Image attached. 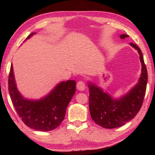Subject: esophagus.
I'll list each match as a JSON object with an SVG mask.
<instances>
[{
	"label": "esophagus",
	"instance_id": "1",
	"mask_svg": "<svg viewBox=\"0 0 155 155\" xmlns=\"http://www.w3.org/2000/svg\"><path fill=\"white\" fill-rule=\"evenodd\" d=\"M76 87L78 88V90H79V91H84V90H85V84L84 82L80 81L77 83Z\"/></svg>",
	"mask_w": 155,
	"mask_h": 155
}]
</instances>
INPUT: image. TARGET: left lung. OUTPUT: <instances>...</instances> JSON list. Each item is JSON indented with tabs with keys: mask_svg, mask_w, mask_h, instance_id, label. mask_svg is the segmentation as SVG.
Instances as JSON below:
<instances>
[{
	"mask_svg": "<svg viewBox=\"0 0 155 155\" xmlns=\"http://www.w3.org/2000/svg\"><path fill=\"white\" fill-rule=\"evenodd\" d=\"M121 39L129 37L127 34L120 35ZM129 45L138 51L142 64V73L138 82L119 98H114L91 81L88 82L89 88V109L92 120L105 129H114L124 125L134 118L141 108L147 83V72L142 51L133 43Z\"/></svg>",
	"mask_w": 155,
	"mask_h": 155,
	"instance_id": "8db88e82",
	"label": "left lung"
}]
</instances>
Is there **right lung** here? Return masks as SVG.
Wrapping results in <instances>:
<instances>
[{"label":"right lung","mask_w":155,"mask_h":155,"mask_svg":"<svg viewBox=\"0 0 155 155\" xmlns=\"http://www.w3.org/2000/svg\"><path fill=\"white\" fill-rule=\"evenodd\" d=\"M35 34L31 33L25 41ZM76 83L74 80L61 81L41 99H28L18 90L12 63L8 90L13 107L25 125L36 130L50 131L57 128L64 120L67 108L76 92Z\"/></svg>","instance_id":"1"}]
</instances>
